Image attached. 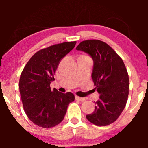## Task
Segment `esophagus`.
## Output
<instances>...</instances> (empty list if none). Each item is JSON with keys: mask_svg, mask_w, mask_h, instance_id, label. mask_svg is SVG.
<instances>
[{"mask_svg": "<svg viewBox=\"0 0 148 148\" xmlns=\"http://www.w3.org/2000/svg\"><path fill=\"white\" fill-rule=\"evenodd\" d=\"M75 100H79L80 101V102H84L85 100V98H81V97H79V96H75Z\"/></svg>", "mask_w": 148, "mask_h": 148, "instance_id": "obj_1", "label": "esophagus"}]
</instances>
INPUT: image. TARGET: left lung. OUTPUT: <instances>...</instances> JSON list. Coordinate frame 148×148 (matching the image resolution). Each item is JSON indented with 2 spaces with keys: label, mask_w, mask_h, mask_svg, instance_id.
Segmentation results:
<instances>
[{
  "label": "left lung",
  "mask_w": 148,
  "mask_h": 148,
  "mask_svg": "<svg viewBox=\"0 0 148 148\" xmlns=\"http://www.w3.org/2000/svg\"><path fill=\"white\" fill-rule=\"evenodd\" d=\"M76 50L92 58V78L100 95L95 102L94 111L86 118L97 126L110 125L122 113L128 98L129 75L124 62L110 46L100 40L83 41Z\"/></svg>",
  "instance_id": "left-lung-1"
}]
</instances>
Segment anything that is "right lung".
Wrapping results in <instances>:
<instances>
[{
	"instance_id": "add662e5",
	"label": "right lung",
	"mask_w": 148,
	"mask_h": 148,
	"mask_svg": "<svg viewBox=\"0 0 148 148\" xmlns=\"http://www.w3.org/2000/svg\"><path fill=\"white\" fill-rule=\"evenodd\" d=\"M76 42H63L42 49L34 54L22 71L19 92L26 114L34 124L51 128L59 124L65 116L69 104L75 96L63 94L50 83L60 60L73 49Z\"/></svg>"
}]
</instances>
